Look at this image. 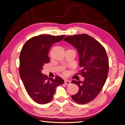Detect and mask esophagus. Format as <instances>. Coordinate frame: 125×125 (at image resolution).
<instances>
[{
	"label": "esophagus",
	"instance_id": "1",
	"mask_svg": "<svg viewBox=\"0 0 125 125\" xmlns=\"http://www.w3.org/2000/svg\"><path fill=\"white\" fill-rule=\"evenodd\" d=\"M64 83H65V85H68L70 83V81H69L68 80H65V81H64Z\"/></svg>",
	"mask_w": 125,
	"mask_h": 125
}]
</instances>
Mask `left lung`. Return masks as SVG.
<instances>
[{
    "instance_id": "8db88e82",
    "label": "left lung",
    "mask_w": 125,
    "mask_h": 125,
    "mask_svg": "<svg viewBox=\"0 0 125 125\" xmlns=\"http://www.w3.org/2000/svg\"><path fill=\"white\" fill-rule=\"evenodd\" d=\"M63 40L78 50L79 73L85 79L83 82L72 81L79 89L72 98L78 104H87L98 95L106 83L109 61L105 49L97 40L85 33L67 36Z\"/></svg>"
}]
</instances>
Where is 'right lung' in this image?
I'll return each instance as SVG.
<instances>
[{
  "mask_svg": "<svg viewBox=\"0 0 125 125\" xmlns=\"http://www.w3.org/2000/svg\"><path fill=\"white\" fill-rule=\"evenodd\" d=\"M65 35H41L33 37L25 43L19 57V73L23 85L30 98L39 104H46L52 99L56 87L64 83L60 77L48 78L42 70L50 62V47L59 42Z\"/></svg>",
  "mask_w": 125,
  "mask_h": 125,
  "instance_id": "add662e5",
  "label": "right lung"
}]
</instances>
